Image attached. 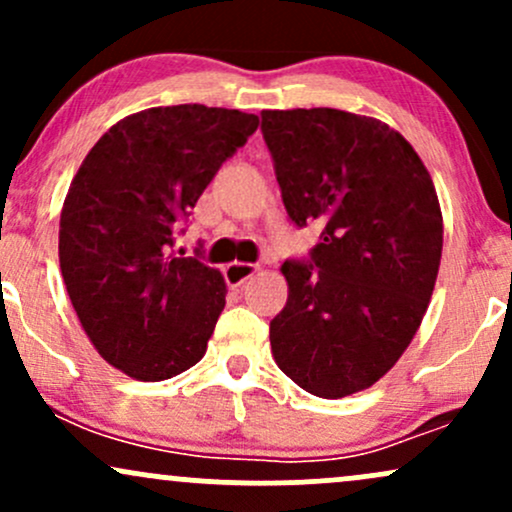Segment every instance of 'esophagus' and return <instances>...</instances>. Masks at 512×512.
<instances>
[{
	"label": "esophagus",
	"instance_id": "esophagus-1",
	"mask_svg": "<svg viewBox=\"0 0 512 512\" xmlns=\"http://www.w3.org/2000/svg\"><path fill=\"white\" fill-rule=\"evenodd\" d=\"M257 264H250V262H231L226 269H223V276H226V284L233 286V289H238V286H243L245 281L250 279L252 274L257 272Z\"/></svg>",
	"mask_w": 512,
	"mask_h": 512
}]
</instances>
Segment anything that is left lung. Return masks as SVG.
<instances>
[{
  "mask_svg": "<svg viewBox=\"0 0 512 512\" xmlns=\"http://www.w3.org/2000/svg\"><path fill=\"white\" fill-rule=\"evenodd\" d=\"M291 221L325 223L308 262H284V310L269 322L276 366L325 399L368 390L424 320L443 252L431 175L407 139L334 108L262 110Z\"/></svg>",
  "mask_w": 512,
  "mask_h": 512,
  "instance_id": "obj_1",
  "label": "left lung"
}]
</instances>
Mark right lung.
Masks as SVG:
<instances>
[{
  "label": "right lung",
  "mask_w": 512,
  "mask_h": 512,
  "mask_svg": "<svg viewBox=\"0 0 512 512\" xmlns=\"http://www.w3.org/2000/svg\"><path fill=\"white\" fill-rule=\"evenodd\" d=\"M257 125V115L199 103L139 110L76 170L60 216L64 286L98 354L129 378L168 380L207 354L226 281L170 248Z\"/></svg>",
  "instance_id": "1"
}]
</instances>
